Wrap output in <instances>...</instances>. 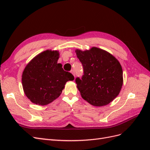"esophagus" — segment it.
<instances>
[{
    "mask_svg": "<svg viewBox=\"0 0 150 150\" xmlns=\"http://www.w3.org/2000/svg\"><path fill=\"white\" fill-rule=\"evenodd\" d=\"M71 73H72V74H73V76L75 77V76H76V74H75V72H74L73 70H72V71H71Z\"/></svg>",
    "mask_w": 150,
    "mask_h": 150,
    "instance_id": "esophagus-1",
    "label": "esophagus"
}]
</instances>
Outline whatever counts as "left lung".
I'll return each instance as SVG.
<instances>
[{"mask_svg":"<svg viewBox=\"0 0 150 150\" xmlns=\"http://www.w3.org/2000/svg\"><path fill=\"white\" fill-rule=\"evenodd\" d=\"M83 66L81 79L76 78L77 88L84 100L94 106L107 105L119 94L122 88V69L110 53L98 47L76 50Z\"/></svg>","mask_w":150,"mask_h":150,"instance_id":"8db88e82","label":"left lung"}]
</instances>
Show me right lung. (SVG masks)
I'll use <instances>...</instances> for the list:
<instances>
[{"label": "right lung", "mask_w": 150, "mask_h": 150, "mask_svg": "<svg viewBox=\"0 0 150 150\" xmlns=\"http://www.w3.org/2000/svg\"><path fill=\"white\" fill-rule=\"evenodd\" d=\"M59 53L47 50L34 57L25 67L22 83L26 96L32 103L47 105L60 96L68 81L74 77L57 63Z\"/></svg>", "instance_id": "add662e5"}]
</instances>
